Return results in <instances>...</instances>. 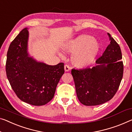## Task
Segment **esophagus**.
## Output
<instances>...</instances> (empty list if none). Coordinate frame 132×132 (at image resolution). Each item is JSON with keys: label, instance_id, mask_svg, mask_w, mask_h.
<instances>
[{"label": "esophagus", "instance_id": "1", "mask_svg": "<svg viewBox=\"0 0 132 132\" xmlns=\"http://www.w3.org/2000/svg\"><path fill=\"white\" fill-rule=\"evenodd\" d=\"M64 70L66 72H68L70 70V67H69V65H68L66 64L64 65Z\"/></svg>", "mask_w": 132, "mask_h": 132}]
</instances>
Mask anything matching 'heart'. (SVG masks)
I'll return each mask as SVG.
<instances>
[{
    "label": "heart",
    "mask_w": 132,
    "mask_h": 132,
    "mask_svg": "<svg viewBox=\"0 0 132 132\" xmlns=\"http://www.w3.org/2000/svg\"><path fill=\"white\" fill-rule=\"evenodd\" d=\"M100 48L99 44L93 36L82 35L65 44L63 50L66 52H74L72 63L77 67L84 68L93 63Z\"/></svg>",
    "instance_id": "obj_1"
}]
</instances>
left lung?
Instances as JSON below:
<instances>
[{
	"label": "left lung",
	"mask_w": 132,
	"mask_h": 132,
	"mask_svg": "<svg viewBox=\"0 0 132 132\" xmlns=\"http://www.w3.org/2000/svg\"><path fill=\"white\" fill-rule=\"evenodd\" d=\"M110 44L92 68L72 69L77 96L85 106H96L110 100L119 89L123 74L120 46L107 34Z\"/></svg>",
	"instance_id": "left-lung-1"
}]
</instances>
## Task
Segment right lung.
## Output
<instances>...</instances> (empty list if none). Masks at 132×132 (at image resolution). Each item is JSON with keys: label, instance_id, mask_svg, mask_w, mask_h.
Instances as JSON below:
<instances>
[{"label": "right lung", "instance_id": "1", "mask_svg": "<svg viewBox=\"0 0 132 132\" xmlns=\"http://www.w3.org/2000/svg\"><path fill=\"white\" fill-rule=\"evenodd\" d=\"M28 36L25 28L10 44L6 62V76L20 100L34 106H43L54 97L64 73V65L60 62L49 65L29 56Z\"/></svg>", "mask_w": 132, "mask_h": 132}]
</instances>
